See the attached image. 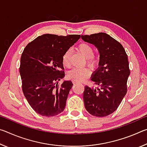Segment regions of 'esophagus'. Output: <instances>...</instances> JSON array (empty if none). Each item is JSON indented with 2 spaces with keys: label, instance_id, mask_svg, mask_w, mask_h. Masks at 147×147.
<instances>
[{
  "label": "esophagus",
  "instance_id": "34e87169",
  "mask_svg": "<svg viewBox=\"0 0 147 147\" xmlns=\"http://www.w3.org/2000/svg\"><path fill=\"white\" fill-rule=\"evenodd\" d=\"M73 83H74V84H77V82H76V81H74V82H73Z\"/></svg>",
  "mask_w": 147,
  "mask_h": 147
}]
</instances>
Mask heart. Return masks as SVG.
<instances>
[{"label": "heart", "instance_id": "obj_1", "mask_svg": "<svg viewBox=\"0 0 147 147\" xmlns=\"http://www.w3.org/2000/svg\"><path fill=\"white\" fill-rule=\"evenodd\" d=\"M78 51L82 55L87 58V62L91 65L93 66L97 63V59L93 56V48L90 45L86 43H80L77 47ZM71 51L68 49L65 52L63 57H62V61L64 66L69 67L71 66ZM91 71L88 67L83 68H74L69 72L68 76L74 81L82 82L86 79L90 75Z\"/></svg>", "mask_w": 147, "mask_h": 147}]
</instances>
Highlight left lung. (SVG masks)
Wrapping results in <instances>:
<instances>
[{
  "instance_id": "1",
  "label": "left lung",
  "mask_w": 147,
  "mask_h": 147,
  "mask_svg": "<svg viewBox=\"0 0 147 147\" xmlns=\"http://www.w3.org/2000/svg\"><path fill=\"white\" fill-rule=\"evenodd\" d=\"M81 38L94 45L100 54L98 67L91 77L96 87L85 86L84 106L92 115L108 116L117 109L127 92L130 73L128 56L122 45L106 33L85 35Z\"/></svg>"
}]
</instances>
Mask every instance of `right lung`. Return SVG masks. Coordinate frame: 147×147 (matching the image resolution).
<instances>
[{
	"label": "right lung",
	"instance_id": "add662e5",
	"mask_svg": "<svg viewBox=\"0 0 147 147\" xmlns=\"http://www.w3.org/2000/svg\"><path fill=\"white\" fill-rule=\"evenodd\" d=\"M80 38L46 34L27 45L21 58L19 72L24 95L32 109L39 115L53 117L63 111L73 84L57 81L65 76L62 61L65 52Z\"/></svg>",
	"mask_w": 147,
	"mask_h": 147
}]
</instances>
